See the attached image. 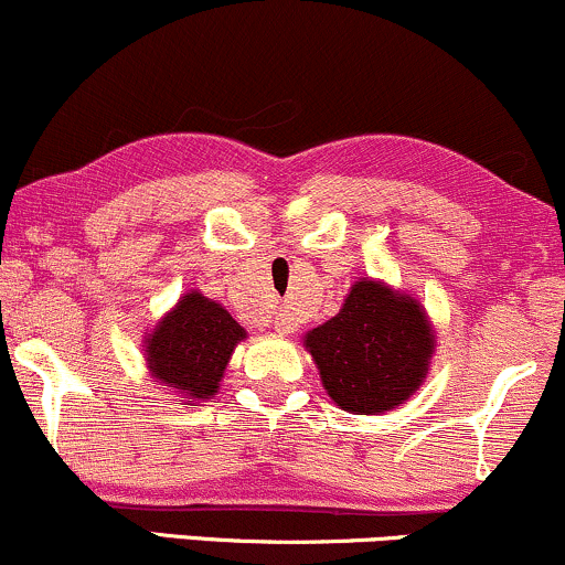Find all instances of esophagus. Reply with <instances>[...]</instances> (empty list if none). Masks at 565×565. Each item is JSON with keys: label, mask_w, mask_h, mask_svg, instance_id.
I'll return each mask as SVG.
<instances>
[{"label": "esophagus", "mask_w": 565, "mask_h": 565, "mask_svg": "<svg viewBox=\"0 0 565 565\" xmlns=\"http://www.w3.org/2000/svg\"><path fill=\"white\" fill-rule=\"evenodd\" d=\"M274 323H276V332H281V334H291L297 327V321L291 319V313H278Z\"/></svg>", "instance_id": "34e87169"}]
</instances>
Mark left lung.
I'll list each match as a JSON object with an SVG mask.
<instances>
[{"instance_id":"obj_1","label":"left lung","mask_w":565,"mask_h":565,"mask_svg":"<svg viewBox=\"0 0 565 565\" xmlns=\"http://www.w3.org/2000/svg\"><path fill=\"white\" fill-rule=\"evenodd\" d=\"M305 350L337 406L382 414L423 385L436 334L414 297L361 278L350 287L340 313L305 334Z\"/></svg>"}]
</instances>
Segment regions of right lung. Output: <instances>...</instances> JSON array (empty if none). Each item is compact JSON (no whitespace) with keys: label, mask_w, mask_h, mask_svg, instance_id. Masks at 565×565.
I'll return each mask as SVG.
<instances>
[{"label":"right lung","mask_w":565,"mask_h":565,"mask_svg":"<svg viewBox=\"0 0 565 565\" xmlns=\"http://www.w3.org/2000/svg\"><path fill=\"white\" fill-rule=\"evenodd\" d=\"M244 337V327L223 305L201 291H188L146 337L148 372L185 398H212Z\"/></svg>","instance_id":"add662e5"}]
</instances>
